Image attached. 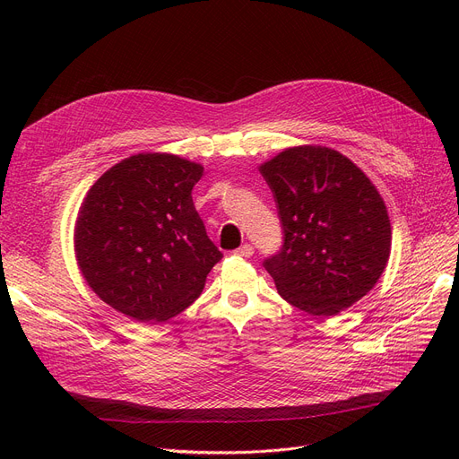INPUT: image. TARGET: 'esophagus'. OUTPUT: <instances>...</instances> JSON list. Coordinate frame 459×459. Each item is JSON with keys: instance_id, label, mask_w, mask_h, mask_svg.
I'll return each mask as SVG.
<instances>
[{"instance_id": "obj_1", "label": "esophagus", "mask_w": 459, "mask_h": 459, "mask_svg": "<svg viewBox=\"0 0 459 459\" xmlns=\"http://www.w3.org/2000/svg\"><path fill=\"white\" fill-rule=\"evenodd\" d=\"M253 253H255V247H253L251 244H244L242 247H238V249L234 251V255H238V256H244V258L253 256Z\"/></svg>"}]
</instances>
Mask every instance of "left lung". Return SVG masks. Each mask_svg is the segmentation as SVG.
Segmentation results:
<instances>
[{"instance_id":"obj_1","label":"left lung","mask_w":459,"mask_h":459,"mask_svg":"<svg viewBox=\"0 0 459 459\" xmlns=\"http://www.w3.org/2000/svg\"><path fill=\"white\" fill-rule=\"evenodd\" d=\"M260 173L282 225V247L264 260L281 298L325 318L367 296L391 253L389 213L370 178L312 144L282 151Z\"/></svg>"}]
</instances>
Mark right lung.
Listing matches in <instances>:
<instances>
[{
    "label": "right lung",
    "instance_id": "right-lung-1",
    "mask_svg": "<svg viewBox=\"0 0 459 459\" xmlns=\"http://www.w3.org/2000/svg\"><path fill=\"white\" fill-rule=\"evenodd\" d=\"M203 165L135 154L113 165L78 213L74 247L92 292L115 310L160 324L195 301L223 258L191 199Z\"/></svg>",
    "mask_w": 459,
    "mask_h": 459
}]
</instances>
